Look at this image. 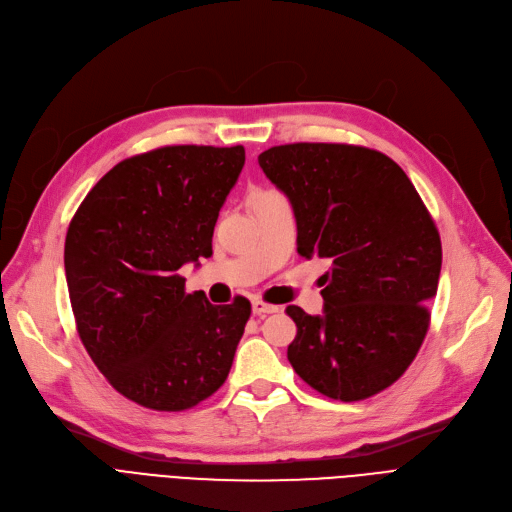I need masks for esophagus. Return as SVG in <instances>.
Returning a JSON list of instances; mask_svg holds the SVG:
<instances>
[{"instance_id":"1","label":"esophagus","mask_w":512,"mask_h":512,"mask_svg":"<svg viewBox=\"0 0 512 512\" xmlns=\"http://www.w3.org/2000/svg\"><path fill=\"white\" fill-rule=\"evenodd\" d=\"M252 310L256 316H266V314H273V312H279V306L275 304H266L262 300H254L252 302Z\"/></svg>"}]
</instances>
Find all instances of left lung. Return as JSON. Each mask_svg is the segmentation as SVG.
<instances>
[{
  "mask_svg": "<svg viewBox=\"0 0 512 512\" xmlns=\"http://www.w3.org/2000/svg\"><path fill=\"white\" fill-rule=\"evenodd\" d=\"M291 202L298 254L331 264L323 314L287 306L294 371L327 398L356 402L398 381L429 329L442 241L404 170L348 143H287L258 156Z\"/></svg>",
  "mask_w": 512,
  "mask_h": 512,
  "instance_id": "left-lung-1",
  "label": "left lung"
}]
</instances>
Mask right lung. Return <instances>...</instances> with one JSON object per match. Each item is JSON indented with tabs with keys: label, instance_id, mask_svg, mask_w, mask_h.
I'll return each instance as SVG.
<instances>
[{
	"label": "right lung",
	"instance_id": "obj_1",
	"mask_svg": "<svg viewBox=\"0 0 512 512\" xmlns=\"http://www.w3.org/2000/svg\"><path fill=\"white\" fill-rule=\"evenodd\" d=\"M246 150L166 145L118 162L72 216L64 243L81 342L118 394L179 412L231 371L252 314L246 298L214 306L179 269L212 256V233Z\"/></svg>",
	"mask_w": 512,
	"mask_h": 512
}]
</instances>
